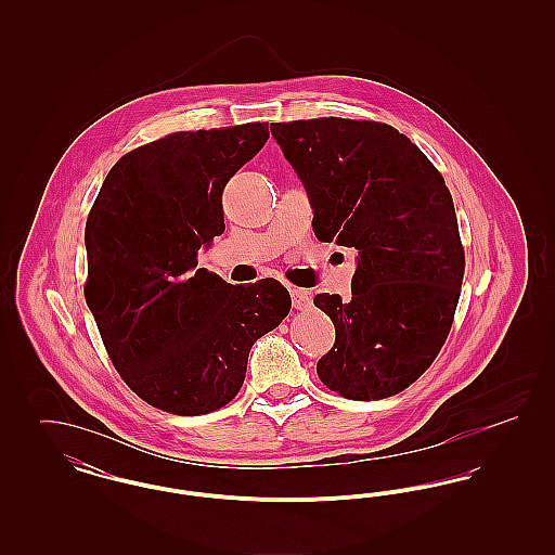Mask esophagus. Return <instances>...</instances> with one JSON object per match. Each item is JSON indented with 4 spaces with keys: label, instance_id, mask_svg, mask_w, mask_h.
I'll use <instances>...</instances> for the list:
<instances>
[{
    "label": "esophagus",
    "instance_id": "1",
    "mask_svg": "<svg viewBox=\"0 0 555 555\" xmlns=\"http://www.w3.org/2000/svg\"><path fill=\"white\" fill-rule=\"evenodd\" d=\"M291 301H293V308L295 310H308L310 304H312V297L306 289H297V287H291Z\"/></svg>",
    "mask_w": 555,
    "mask_h": 555
}]
</instances>
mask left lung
<instances>
[{"label": "left lung", "mask_w": 555, "mask_h": 555, "mask_svg": "<svg viewBox=\"0 0 555 555\" xmlns=\"http://www.w3.org/2000/svg\"><path fill=\"white\" fill-rule=\"evenodd\" d=\"M270 131L310 195L314 235L358 249L351 297H314L335 324L318 376L356 401L397 396L439 356L464 281L446 179L385 122L328 116Z\"/></svg>", "instance_id": "1"}]
</instances>
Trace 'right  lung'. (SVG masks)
Listing matches in <instances>:
<instances>
[{
    "label": "right lung",
    "mask_w": 555,
    "mask_h": 555,
    "mask_svg": "<svg viewBox=\"0 0 555 555\" xmlns=\"http://www.w3.org/2000/svg\"><path fill=\"white\" fill-rule=\"evenodd\" d=\"M266 139V122L170 132L118 159L87 216V306L120 378L162 412L233 401L251 345L289 314L276 279L229 285L195 268L224 231V186Z\"/></svg>",
    "instance_id": "1"
}]
</instances>
